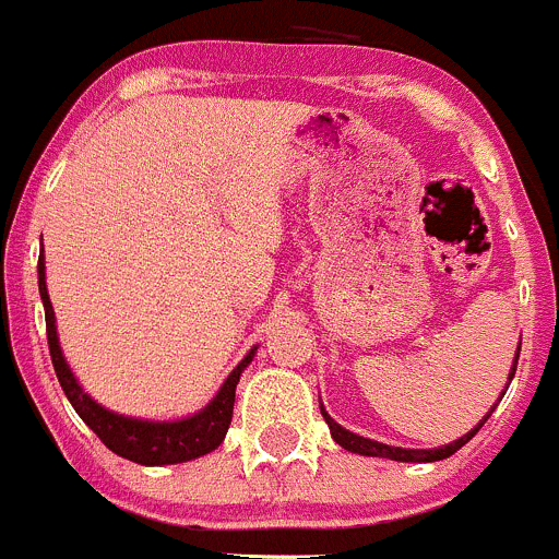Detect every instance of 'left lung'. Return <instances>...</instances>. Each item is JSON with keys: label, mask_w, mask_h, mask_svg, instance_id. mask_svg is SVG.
<instances>
[{"label": "left lung", "mask_w": 559, "mask_h": 559, "mask_svg": "<svg viewBox=\"0 0 559 559\" xmlns=\"http://www.w3.org/2000/svg\"><path fill=\"white\" fill-rule=\"evenodd\" d=\"M520 348H522V343L516 346V357H514V365H511L509 384H511V379H514V373H516V359H520ZM509 384H506V389H509ZM503 394L506 392H500V400H503ZM500 400H498V403H500ZM498 403H495V405H498ZM495 405L487 411V416H484V419L478 421V425L473 427L471 432H465L462 438H456V441L447 443V447H438V449H403V447H389V443L373 441V438H362V436H357V432H352V430H346V427L337 425V421L332 419L330 414H326L324 405H319V408H321V416H324V421L330 425V436L335 438L337 447H343L346 452L362 454V456H384V460H394V462H438V460H447V456H452L454 452H460V449L465 447V443L471 441V438L476 436L478 430H481L484 421L492 416Z\"/></svg>", "instance_id": "1"}]
</instances>
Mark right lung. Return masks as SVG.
<instances>
[{
    "label": "right lung",
    "mask_w": 559,
    "mask_h": 559,
    "mask_svg": "<svg viewBox=\"0 0 559 559\" xmlns=\"http://www.w3.org/2000/svg\"><path fill=\"white\" fill-rule=\"evenodd\" d=\"M37 284H39V300L45 308V326H48V348L50 359H53L56 379L64 389L67 400L72 408L78 411L83 421L97 432L99 441L105 443L110 452H116L123 460H132L138 465H178V462L197 460L202 454H211L213 449L222 447L224 436L229 430L235 408V389H238L240 373L251 365L257 346L235 365L233 373L227 376L222 386H218L216 397L200 408L197 414L183 416V419H138V416H123L116 411L105 408L103 403L92 397L81 384H78L75 373L67 365L64 354L59 346V332H56V313L50 306L48 284H45V259L39 257L37 262Z\"/></svg>",
    "instance_id": "1"
}]
</instances>
